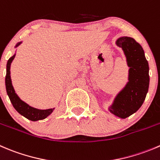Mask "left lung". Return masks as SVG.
<instances>
[{
    "label": "left lung",
    "mask_w": 160,
    "mask_h": 160,
    "mask_svg": "<svg viewBox=\"0 0 160 160\" xmlns=\"http://www.w3.org/2000/svg\"><path fill=\"white\" fill-rule=\"evenodd\" d=\"M116 44L123 49L130 67L128 82L108 109L116 116L125 119L136 112L145 101L149 86V67L143 48L134 38L119 37Z\"/></svg>",
    "instance_id": "1"
}]
</instances>
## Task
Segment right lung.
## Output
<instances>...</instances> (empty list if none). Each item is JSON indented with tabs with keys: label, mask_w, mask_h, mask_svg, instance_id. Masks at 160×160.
<instances>
[{
	"label": "right lung",
	"mask_w": 160,
	"mask_h": 160,
	"mask_svg": "<svg viewBox=\"0 0 160 160\" xmlns=\"http://www.w3.org/2000/svg\"><path fill=\"white\" fill-rule=\"evenodd\" d=\"M22 44V41L17 43L15 48H17ZM15 54L13 56L11 57L7 62V67H6V77H5V86H6V91H7V94L8 95L9 99H10L11 102H12V105L14 108H15L17 112L22 116L26 117V119L32 120V121H37V120H41V119H44L47 118L49 115L52 114L53 112V108H48V109H38V108H33V107L30 106L26 102L22 101L19 98L17 94L15 93V89H14L12 83V80H11V72L10 68L11 64H12V61L15 58Z\"/></svg>",
	"instance_id": "1"
}]
</instances>
